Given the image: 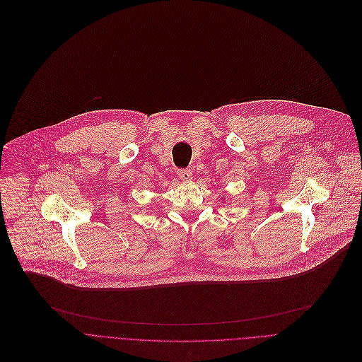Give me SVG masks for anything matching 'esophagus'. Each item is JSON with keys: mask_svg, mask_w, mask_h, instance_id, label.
<instances>
[{"mask_svg": "<svg viewBox=\"0 0 362 362\" xmlns=\"http://www.w3.org/2000/svg\"><path fill=\"white\" fill-rule=\"evenodd\" d=\"M177 174H178V177H180L182 181H187V182H188V181L192 180V171H191V170H187V168H185V170H178Z\"/></svg>", "mask_w": 362, "mask_h": 362, "instance_id": "obj_1", "label": "esophagus"}]
</instances>
